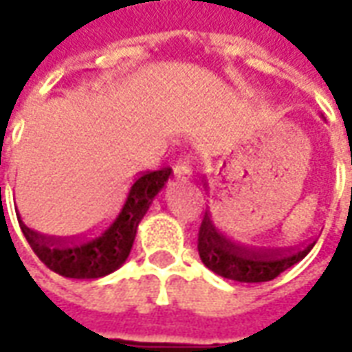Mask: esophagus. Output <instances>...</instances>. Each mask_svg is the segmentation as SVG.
<instances>
[{"label":"esophagus","mask_w":352,"mask_h":352,"mask_svg":"<svg viewBox=\"0 0 352 352\" xmlns=\"http://www.w3.org/2000/svg\"><path fill=\"white\" fill-rule=\"evenodd\" d=\"M192 168L186 162H179L175 166V177L177 179H190Z\"/></svg>","instance_id":"1"}]
</instances>
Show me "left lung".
Wrapping results in <instances>:
<instances>
[{
  "label": "left lung",
  "instance_id": "left-lung-1",
  "mask_svg": "<svg viewBox=\"0 0 352 352\" xmlns=\"http://www.w3.org/2000/svg\"><path fill=\"white\" fill-rule=\"evenodd\" d=\"M313 245L315 241L300 249H265L237 243L219 232L209 213L204 214L198 234V252L201 262L217 275L239 283H264L275 279L288 267L305 258Z\"/></svg>",
  "mask_w": 352,
  "mask_h": 352
}]
</instances>
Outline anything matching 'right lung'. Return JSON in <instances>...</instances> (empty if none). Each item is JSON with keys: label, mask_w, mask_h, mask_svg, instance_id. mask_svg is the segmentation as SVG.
I'll use <instances>...</instances> for the list:
<instances>
[{"label": "right lung", "mask_w": 352, "mask_h": 352, "mask_svg": "<svg viewBox=\"0 0 352 352\" xmlns=\"http://www.w3.org/2000/svg\"><path fill=\"white\" fill-rule=\"evenodd\" d=\"M171 168L143 171L126 188L115 209L82 234H45L20 221L22 234L43 264L69 279H100L130 256L138 226L156 194L166 186Z\"/></svg>", "instance_id": "add662e5"}]
</instances>
